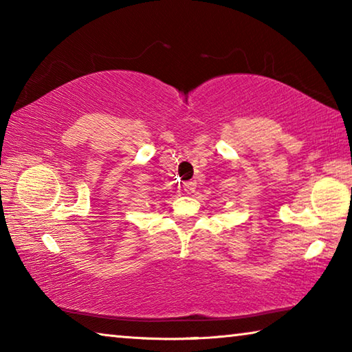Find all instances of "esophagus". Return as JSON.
<instances>
[{"instance_id": "obj_1", "label": "esophagus", "mask_w": 352, "mask_h": 352, "mask_svg": "<svg viewBox=\"0 0 352 352\" xmlns=\"http://www.w3.org/2000/svg\"><path fill=\"white\" fill-rule=\"evenodd\" d=\"M183 190L186 194H192L195 190V183L194 182H184L183 183Z\"/></svg>"}]
</instances>
